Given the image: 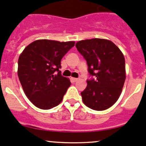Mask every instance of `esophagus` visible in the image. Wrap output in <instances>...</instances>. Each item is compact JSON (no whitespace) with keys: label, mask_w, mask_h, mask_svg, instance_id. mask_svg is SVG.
Returning a JSON list of instances; mask_svg holds the SVG:
<instances>
[{"label":"esophagus","mask_w":146,"mask_h":146,"mask_svg":"<svg viewBox=\"0 0 146 146\" xmlns=\"http://www.w3.org/2000/svg\"><path fill=\"white\" fill-rule=\"evenodd\" d=\"M71 80H72V82H77L79 80L78 79L74 78V77H72V78H71Z\"/></svg>","instance_id":"esophagus-1"}]
</instances>
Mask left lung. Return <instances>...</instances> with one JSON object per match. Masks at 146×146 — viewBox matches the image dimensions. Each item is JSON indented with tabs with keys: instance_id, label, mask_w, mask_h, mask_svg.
Instances as JSON below:
<instances>
[{
	"instance_id": "left-lung-1",
	"label": "left lung",
	"mask_w": 146,
	"mask_h": 146,
	"mask_svg": "<svg viewBox=\"0 0 146 146\" xmlns=\"http://www.w3.org/2000/svg\"><path fill=\"white\" fill-rule=\"evenodd\" d=\"M76 47L87 61L89 73L96 77L87 81L81 92L83 102L95 110L108 109L120 98L126 78L123 54L113 42L104 38L82 40Z\"/></svg>"
}]
</instances>
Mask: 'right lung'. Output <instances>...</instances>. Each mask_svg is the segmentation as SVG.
Listing matches in <instances>:
<instances>
[{"label":"right lung","instance_id":"obj_1","mask_svg":"<svg viewBox=\"0 0 146 146\" xmlns=\"http://www.w3.org/2000/svg\"><path fill=\"white\" fill-rule=\"evenodd\" d=\"M74 44L38 39L29 44L20 54L19 81L25 95L36 107L49 110L62 101L71 82L61 74V60Z\"/></svg>","mask_w":146,"mask_h":146}]
</instances>
